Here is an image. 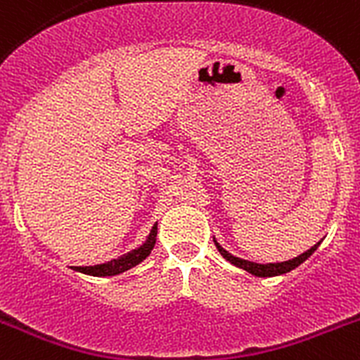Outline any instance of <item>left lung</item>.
Returning a JSON list of instances; mask_svg holds the SVG:
<instances>
[{
    "mask_svg": "<svg viewBox=\"0 0 360 360\" xmlns=\"http://www.w3.org/2000/svg\"><path fill=\"white\" fill-rule=\"evenodd\" d=\"M319 245H321V241L317 245H314L310 250H307V252L301 254V256L294 257V259H288V262H281V263H266V265H259V263H252V262H247V259H240V257L229 254L227 250H225L224 247L218 243H216V249L219 250V254H221V256H224L227 262H231L232 265L240 266V269L247 270V272H250L252 276H257V278H272V276L287 274V272L294 270L295 266H299L303 262H307L308 257L316 252Z\"/></svg>",
    "mask_w": 360,
    "mask_h": 360,
    "instance_id": "left-lung-1",
    "label": "left lung"
}]
</instances>
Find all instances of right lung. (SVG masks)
<instances>
[{
	"label": "right lung",
	"mask_w": 360,
	"mask_h": 360,
	"mask_svg": "<svg viewBox=\"0 0 360 360\" xmlns=\"http://www.w3.org/2000/svg\"><path fill=\"white\" fill-rule=\"evenodd\" d=\"M155 241H157V224L153 225L148 240H146L141 247H136L135 250H131V252L124 254V256L117 257V259H111V262H108V263H101V265L75 266V270H79V272H82V274L97 276V278H103V276L120 274V272H126V270H129L131 266H135V265H139L141 262H144L146 257L151 254L153 247H155Z\"/></svg>",
	"instance_id": "add662e5"
}]
</instances>
